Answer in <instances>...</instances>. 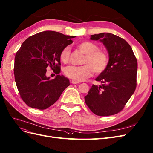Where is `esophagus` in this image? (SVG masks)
Segmentation results:
<instances>
[{"label": "esophagus", "instance_id": "1", "mask_svg": "<svg viewBox=\"0 0 153 153\" xmlns=\"http://www.w3.org/2000/svg\"><path fill=\"white\" fill-rule=\"evenodd\" d=\"M71 83L72 84H76V83H79V82H76V81H75V80H71Z\"/></svg>", "mask_w": 153, "mask_h": 153}]
</instances>
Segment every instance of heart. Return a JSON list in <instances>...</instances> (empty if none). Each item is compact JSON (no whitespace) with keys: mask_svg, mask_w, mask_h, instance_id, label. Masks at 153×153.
I'll use <instances>...</instances> for the list:
<instances>
[{"mask_svg":"<svg viewBox=\"0 0 153 153\" xmlns=\"http://www.w3.org/2000/svg\"><path fill=\"white\" fill-rule=\"evenodd\" d=\"M77 48L83 54L82 66H70L66 67L64 73L66 76L73 80L80 82L92 75L94 71L96 74H101L107 69L109 65V57L106 52L99 49V47L92 42L82 41L79 42ZM70 49L68 46L65 47L59 54L61 61L65 64L69 62Z\"/></svg>","mask_w":153,"mask_h":153,"instance_id":"heart-1","label":"heart"}]
</instances>
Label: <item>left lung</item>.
<instances>
[{
	"instance_id": "obj_1",
	"label": "left lung",
	"mask_w": 153,
	"mask_h": 153,
	"mask_svg": "<svg viewBox=\"0 0 153 153\" xmlns=\"http://www.w3.org/2000/svg\"><path fill=\"white\" fill-rule=\"evenodd\" d=\"M91 39L103 42L109 61L107 69L96 79L102 85H93L85 96V101L95 114H116L123 109L135 91L137 61L128 43L118 36L101 33L91 35Z\"/></svg>"
}]
</instances>
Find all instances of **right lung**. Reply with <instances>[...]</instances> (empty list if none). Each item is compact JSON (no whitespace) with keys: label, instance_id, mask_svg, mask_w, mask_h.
Returning <instances> with one entry per match:
<instances>
[{"label":"right lung","instance_id":"right-lung-1","mask_svg":"<svg viewBox=\"0 0 153 153\" xmlns=\"http://www.w3.org/2000/svg\"><path fill=\"white\" fill-rule=\"evenodd\" d=\"M75 36L45 31L30 36L17 51L14 60V78L21 98L35 109H45L54 104L70 81L61 72L59 54L73 43ZM50 67L57 75L52 80L45 75Z\"/></svg>","mask_w":153,"mask_h":153}]
</instances>
